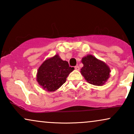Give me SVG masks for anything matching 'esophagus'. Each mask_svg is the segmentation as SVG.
Wrapping results in <instances>:
<instances>
[{
	"instance_id": "esophagus-1",
	"label": "esophagus",
	"mask_w": 134,
	"mask_h": 134,
	"mask_svg": "<svg viewBox=\"0 0 134 134\" xmlns=\"http://www.w3.org/2000/svg\"><path fill=\"white\" fill-rule=\"evenodd\" d=\"M74 68H75V69H76V70H79L80 68H79V66H76L74 67Z\"/></svg>"
}]
</instances>
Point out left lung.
<instances>
[{"instance_id":"left-lung-1","label":"left lung","mask_w":134,"mask_h":134,"mask_svg":"<svg viewBox=\"0 0 134 134\" xmlns=\"http://www.w3.org/2000/svg\"><path fill=\"white\" fill-rule=\"evenodd\" d=\"M83 66L81 69V74L89 83L101 86L109 77V67L100 60L91 55H88L82 59Z\"/></svg>"}]
</instances>
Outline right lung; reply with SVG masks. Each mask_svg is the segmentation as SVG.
<instances>
[{"label": "right lung", "instance_id": "add662e5", "mask_svg": "<svg viewBox=\"0 0 134 134\" xmlns=\"http://www.w3.org/2000/svg\"><path fill=\"white\" fill-rule=\"evenodd\" d=\"M66 61H63L58 55L45 60L38 70L37 82L43 89L54 91L65 83L68 76L74 70Z\"/></svg>", "mask_w": 134, "mask_h": 134}]
</instances>
